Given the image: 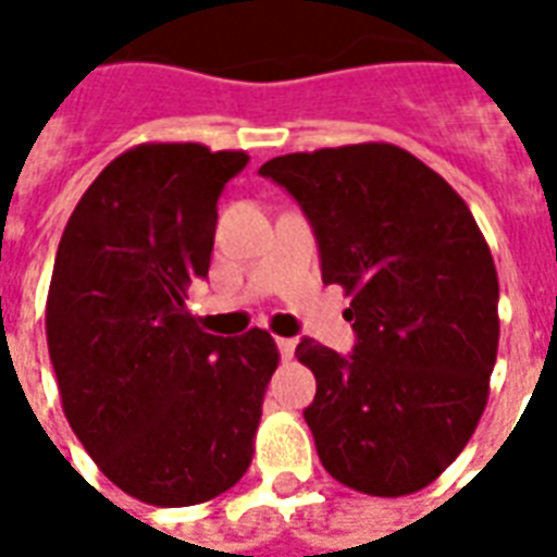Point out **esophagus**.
I'll return each instance as SVG.
<instances>
[{"label":"esophagus","instance_id":"esophagus-1","mask_svg":"<svg viewBox=\"0 0 557 557\" xmlns=\"http://www.w3.org/2000/svg\"><path fill=\"white\" fill-rule=\"evenodd\" d=\"M277 349H280V358H283V361H289L292 355H295V339L277 337Z\"/></svg>","mask_w":557,"mask_h":557}]
</instances>
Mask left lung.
<instances>
[{"instance_id":"1","label":"left lung","mask_w":557,"mask_h":557,"mask_svg":"<svg viewBox=\"0 0 557 557\" xmlns=\"http://www.w3.org/2000/svg\"><path fill=\"white\" fill-rule=\"evenodd\" d=\"M313 226L322 280L351 295L355 351L315 339L304 409L319 459L351 490L397 498L462 454L490 399L498 274L471 211L438 172L391 143L319 148L259 166Z\"/></svg>"}]
</instances>
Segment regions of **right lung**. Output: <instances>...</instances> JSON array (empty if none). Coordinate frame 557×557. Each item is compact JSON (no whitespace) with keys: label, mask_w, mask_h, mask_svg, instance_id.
<instances>
[{"label":"right lung","mask_w":557,"mask_h":557,"mask_svg":"<svg viewBox=\"0 0 557 557\" xmlns=\"http://www.w3.org/2000/svg\"><path fill=\"white\" fill-rule=\"evenodd\" d=\"M247 160L199 143L131 148L83 194L55 253L47 346L65 418L103 474L154 507L211 502L244 478L277 370L268 331L206 334L184 304Z\"/></svg>","instance_id":"right-lung-1"}]
</instances>
